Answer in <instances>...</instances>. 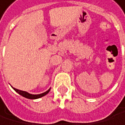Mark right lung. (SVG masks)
<instances>
[{"label": "right lung", "mask_w": 125, "mask_h": 125, "mask_svg": "<svg viewBox=\"0 0 125 125\" xmlns=\"http://www.w3.org/2000/svg\"><path fill=\"white\" fill-rule=\"evenodd\" d=\"M13 89L15 90L17 93H19V94L21 95H22V96H23L25 98H30V99H36V98H41L42 96L46 95L47 93L50 92V89L48 91L45 92L44 93H42V94H40V95H32V94H30V93L27 92H24V91H21V90L17 89H15V88H13Z\"/></svg>", "instance_id": "obj_1"}]
</instances>
